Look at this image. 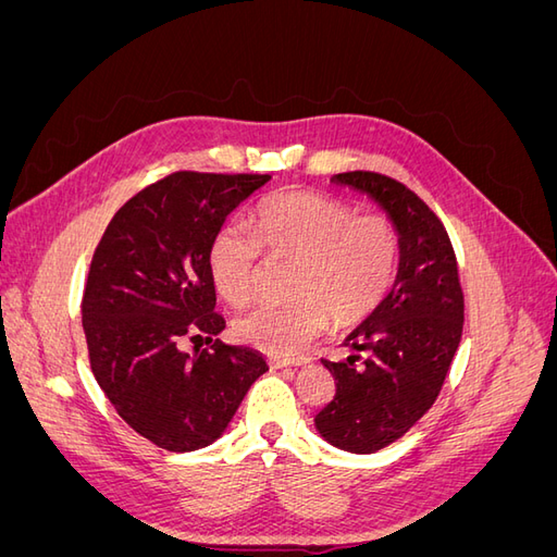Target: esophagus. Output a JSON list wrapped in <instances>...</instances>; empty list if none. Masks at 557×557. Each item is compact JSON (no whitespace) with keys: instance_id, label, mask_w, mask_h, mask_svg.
Returning <instances> with one entry per match:
<instances>
[{"instance_id":"obj_1","label":"esophagus","mask_w":557,"mask_h":557,"mask_svg":"<svg viewBox=\"0 0 557 557\" xmlns=\"http://www.w3.org/2000/svg\"><path fill=\"white\" fill-rule=\"evenodd\" d=\"M309 358H272L269 360V364H272L274 369H281V367H301L307 364Z\"/></svg>"}]
</instances>
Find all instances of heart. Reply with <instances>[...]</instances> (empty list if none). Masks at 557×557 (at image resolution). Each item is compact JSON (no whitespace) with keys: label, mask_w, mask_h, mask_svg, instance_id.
<instances>
[{"label":"heart","mask_w":557,"mask_h":557,"mask_svg":"<svg viewBox=\"0 0 557 557\" xmlns=\"http://www.w3.org/2000/svg\"><path fill=\"white\" fill-rule=\"evenodd\" d=\"M252 234L227 225L209 246V272L230 307L258 295L264 256L295 260L293 305L244 315L234 334L267 356L285 358L311 344L334 320L360 325L393 288L399 264V230L383 213H356L350 205L309 190L264 197L250 215Z\"/></svg>","instance_id":"obj_1"}]
</instances>
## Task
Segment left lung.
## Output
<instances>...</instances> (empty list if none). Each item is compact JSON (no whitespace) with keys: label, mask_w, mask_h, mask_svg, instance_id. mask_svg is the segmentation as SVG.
I'll return each instance as SVG.
<instances>
[{"label":"left lung","mask_w":557,"mask_h":557,"mask_svg":"<svg viewBox=\"0 0 557 557\" xmlns=\"http://www.w3.org/2000/svg\"><path fill=\"white\" fill-rule=\"evenodd\" d=\"M332 181L372 195L399 230L393 290L346 336L352 356L323 360L336 393L315 416L332 446L376 453L407 434L440 397L462 339L465 295L448 232L411 188L376 172Z\"/></svg>","instance_id":"left-lung-1"}]
</instances>
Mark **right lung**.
<instances>
[{
    "mask_svg": "<svg viewBox=\"0 0 557 557\" xmlns=\"http://www.w3.org/2000/svg\"><path fill=\"white\" fill-rule=\"evenodd\" d=\"M269 178L174 172L127 199L95 248L81 305L92 374L117 416L164 450L215 442L269 369L262 352L213 339L225 318L209 272L215 232ZM201 335L209 349L180 348Z\"/></svg>",
    "mask_w": 557,
    "mask_h": 557,
    "instance_id": "add662e5",
    "label": "right lung"
}]
</instances>
